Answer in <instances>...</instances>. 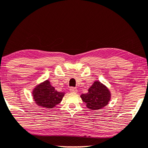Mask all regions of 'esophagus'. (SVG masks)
<instances>
[{"label": "esophagus", "instance_id": "34e87169", "mask_svg": "<svg viewBox=\"0 0 148 148\" xmlns=\"http://www.w3.org/2000/svg\"><path fill=\"white\" fill-rule=\"evenodd\" d=\"M70 91L71 93H76V92H77V89H76V88H75V87H71L70 89Z\"/></svg>", "mask_w": 148, "mask_h": 148}]
</instances>
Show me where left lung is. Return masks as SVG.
Masks as SVG:
<instances>
[{"instance_id": "left-lung-1", "label": "left lung", "mask_w": 148, "mask_h": 148, "mask_svg": "<svg viewBox=\"0 0 148 148\" xmlns=\"http://www.w3.org/2000/svg\"><path fill=\"white\" fill-rule=\"evenodd\" d=\"M111 94L106 85L97 80L88 89V93L80 95L82 100L89 109L98 110L104 108L111 100Z\"/></svg>"}]
</instances>
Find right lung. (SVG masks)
<instances>
[{
  "label": "right lung",
  "mask_w": 148,
  "mask_h": 148,
  "mask_svg": "<svg viewBox=\"0 0 148 148\" xmlns=\"http://www.w3.org/2000/svg\"><path fill=\"white\" fill-rule=\"evenodd\" d=\"M33 98L35 104L40 107L52 108L62 100L65 93L59 92L50 85L48 80L35 86L33 89Z\"/></svg>",
  "instance_id": "add662e5"
}]
</instances>
